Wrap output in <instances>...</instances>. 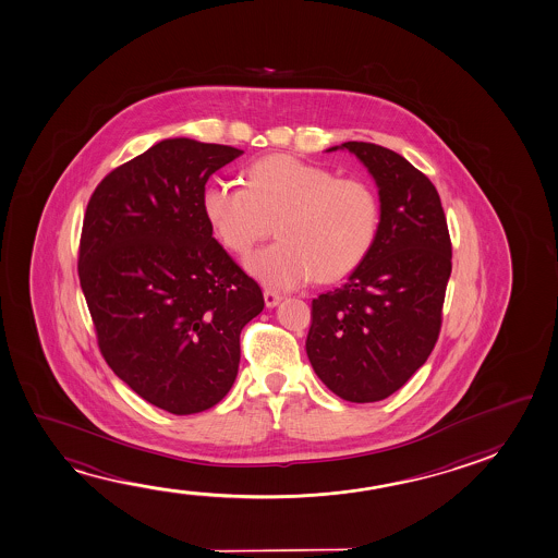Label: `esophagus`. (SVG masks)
<instances>
[{
	"label": "esophagus",
	"instance_id": "obj_1",
	"mask_svg": "<svg viewBox=\"0 0 558 558\" xmlns=\"http://www.w3.org/2000/svg\"><path fill=\"white\" fill-rule=\"evenodd\" d=\"M282 302V295L280 293L270 292V290H266L265 292V303L266 307H276L278 303Z\"/></svg>",
	"mask_w": 558,
	"mask_h": 558
}]
</instances>
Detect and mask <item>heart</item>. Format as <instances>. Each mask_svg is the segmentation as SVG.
<instances>
[{"mask_svg":"<svg viewBox=\"0 0 558 558\" xmlns=\"http://www.w3.org/2000/svg\"><path fill=\"white\" fill-rule=\"evenodd\" d=\"M204 216L221 245L245 256L270 233L275 245L247 258V270L272 290H293L311 278L335 282L354 272L374 247L379 202L360 179H338L319 165L288 156L258 159L247 186L211 181Z\"/></svg>","mask_w":558,"mask_h":558,"instance_id":"1","label":"heart"}]
</instances>
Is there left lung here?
<instances>
[{"label":"left lung","mask_w":558,"mask_h":558,"mask_svg":"<svg viewBox=\"0 0 558 558\" xmlns=\"http://www.w3.org/2000/svg\"><path fill=\"white\" fill-rule=\"evenodd\" d=\"M374 177L379 229L347 282L311 303L305 350L332 393L375 402L399 391L438 340L451 275L448 221L436 186L404 157L366 142H344Z\"/></svg>","instance_id":"1"}]
</instances>
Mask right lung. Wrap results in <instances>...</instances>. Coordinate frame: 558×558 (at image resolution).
I'll use <instances>...</instances> for the list:
<instances>
[{
  "mask_svg": "<svg viewBox=\"0 0 558 558\" xmlns=\"http://www.w3.org/2000/svg\"><path fill=\"white\" fill-rule=\"evenodd\" d=\"M241 154L169 137L107 174L85 211L77 268L102 357L171 414L228 395L239 335L265 307L202 206L208 179Z\"/></svg>",
  "mask_w": 558,
  "mask_h": 558,
  "instance_id": "add662e5",
  "label": "right lung"
}]
</instances>
